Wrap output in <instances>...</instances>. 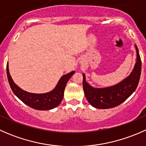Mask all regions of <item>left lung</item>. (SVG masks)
<instances>
[{
	"instance_id": "8db88e82",
	"label": "left lung",
	"mask_w": 146,
	"mask_h": 146,
	"mask_svg": "<svg viewBox=\"0 0 146 146\" xmlns=\"http://www.w3.org/2000/svg\"><path fill=\"white\" fill-rule=\"evenodd\" d=\"M136 49L137 60L133 71L117 85L105 88H94L85 81V76L82 74L84 92L91 105L98 109L113 108L123 102L136 90L141 72V60L136 45Z\"/></svg>"
}]
</instances>
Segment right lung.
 <instances>
[{
	"instance_id": "right-lung-1",
	"label": "right lung",
	"mask_w": 146,
	"mask_h": 146,
	"mask_svg": "<svg viewBox=\"0 0 146 146\" xmlns=\"http://www.w3.org/2000/svg\"><path fill=\"white\" fill-rule=\"evenodd\" d=\"M6 70L8 82L13 93L25 104L32 108L38 110H51L59 105L64 98V90L66 83L70 77L75 73L74 71H72L63 76L58 81L55 89L51 92L44 94H35L29 93L23 90L14 83L10 77L8 64H7Z\"/></svg>"
}]
</instances>
